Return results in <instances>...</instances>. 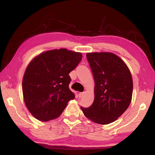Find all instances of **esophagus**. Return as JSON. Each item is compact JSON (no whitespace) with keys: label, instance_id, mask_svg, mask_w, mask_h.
Listing matches in <instances>:
<instances>
[{"label":"esophagus","instance_id":"obj_1","mask_svg":"<svg viewBox=\"0 0 155 155\" xmlns=\"http://www.w3.org/2000/svg\"><path fill=\"white\" fill-rule=\"evenodd\" d=\"M84 94H85V92H80L79 94H78V98H82V97L83 96Z\"/></svg>","mask_w":155,"mask_h":155}]
</instances>
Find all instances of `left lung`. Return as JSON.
<instances>
[{
    "mask_svg": "<svg viewBox=\"0 0 155 155\" xmlns=\"http://www.w3.org/2000/svg\"><path fill=\"white\" fill-rule=\"evenodd\" d=\"M87 59L95 82L94 101L90 107H81L94 122L108 124L128 109L133 94V79L127 64L111 52H91Z\"/></svg>",
    "mask_w": 155,
    "mask_h": 155,
    "instance_id": "left-lung-1",
    "label": "left lung"
}]
</instances>
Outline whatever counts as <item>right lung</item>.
<instances>
[{
  "label": "right lung",
  "mask_w": 155,
  "mask_h": 155,
  "mask_svg": "<svg viewBox=\"0 0 155 155\" xmlns=\"http://www.w3.org/2000/svg\"><path fill=\"white\" fill-rule=\"evenodd\" d=\"M82 57L81 52L55 49L39 54L28 65L22 79L23 97L36 119L46 122L57 118L74 98L69 89V73Z\"/></svg>",
  "instance_id": "add662e5"
}]
</instances>
